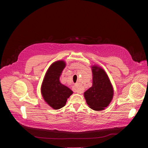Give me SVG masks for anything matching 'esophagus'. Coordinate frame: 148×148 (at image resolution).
<instances>
[{
	"label": "esophagus",
	"instance_id": "34e87169",
	"mask_svg": "<svg viewBox=\"0 0 148 148\" xmlns=\"http://www.w3.org/2000/svg\"><path fill=\"white\" fill-rule=\"evenodd\" d=\"M73 89L74 92H77L78 94H82L83 92V90L82 88L78 87V86L76 85L73 86Z\"/></svg>",
	"mask_w": 148,
	"mask_h": 148
}]
</instances>
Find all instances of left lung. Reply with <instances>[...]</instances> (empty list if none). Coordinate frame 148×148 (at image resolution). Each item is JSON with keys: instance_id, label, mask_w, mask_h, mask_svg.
<instances>
[{"instance_id": "obj_1", "label": "left lung", "mask_w": 148, "mask_h": 148, "mask_svg": "<svg viewBox=\"0 0 148 148\" xmlns=\"http://www.w3.org/2000/svg\"><path fill=\"white\" fill-rule=\"evenodd\" d=\"M92 86L84 93L88 107L95 111L107 107L114 96V88L105 70L97 65L91 66Z\"/></svg>"}]
</instances>
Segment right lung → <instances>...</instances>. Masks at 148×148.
Listing matches in <instances>:
<instances>
[{"label":"right lung","mask_w":148,"mask_h":148,"mask_svg":"<svg viewBox=\"0 0 148 148\" xmlns=\"http://www.w3.org/2000/svg\"><path fill=\"white\" fill-rule=\"evenodd\" d=\"M66 66V62H54L48 69L41 87V93L45 101L54 110L62 108L73 92L60 81V77Z\"/></svg>","instance_id":"1"}]
</instances>
